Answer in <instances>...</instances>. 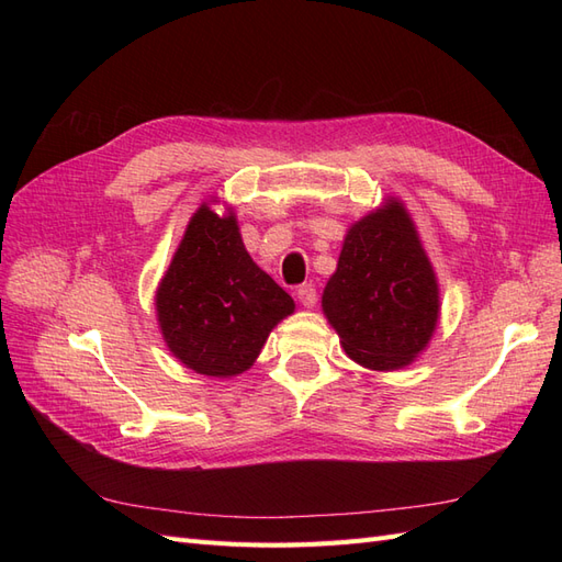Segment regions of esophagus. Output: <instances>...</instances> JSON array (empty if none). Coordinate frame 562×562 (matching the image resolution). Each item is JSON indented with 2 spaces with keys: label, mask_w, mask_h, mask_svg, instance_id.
I'll list each match as a JSON object with an SVG mask.
<instances>
[{
  "label": "esophagus",
  "mask_w": 562,
  "mask_h": 562,
  "mask_svg": "<svg viewBox=\"0 0 562 562\" xmlns=\"http://www.w3.org/2000/svg\"><path fill=\"white\" fill-rule=\"evenodd\" d=\"M297 297H300V302L304 304V307H314L316 300H318L316 285H314V283H302V285L297 288Z\"/></svg>",
  "instance_id": "34e87169"
}]
</instances>
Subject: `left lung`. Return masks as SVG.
Returning a JSON list of instances; mask_svg holds the SVG:
<instances>
[{"label": "left lung", "mask_w": 562, "mask_h": 562, "mask_svg": "<svg viewBox=\"0 0 562 562\" xmlns=\"http://www.w3.org/2000/svg\"><path fill=\"white\" fill-rule=\"evenodd\" d=\"M323 312L345 351L366 368H403L427 347L438 321V283L398 201L349 229L323 291Z\"/></svg>", "instance_id": "obj_1"}]
</instances>
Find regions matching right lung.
Instances as JSON below:
<instances>
[{
    "label": "right lung",
    "mask_w": 562,
    "mask_h": 562,
    "mask_svg": "<svg viewBox=\"0 0 562 562\" xmlns=\"http://www.w3.org/2000/svg\"><path fill=\"white\" fill-rule=\"evenodd\" d=\"M293 310V297L250 260L234 215L220 217L203 203L157 291L173 356L201 375H239Z\"/></svg>",
    "instance_id": "right-lung-1"
}]
</instances>
